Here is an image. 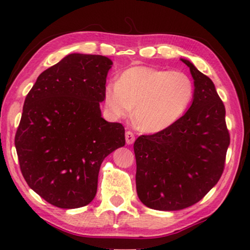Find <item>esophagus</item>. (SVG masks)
Returning <instances> with one entry per match:
<instances>
[{
  "label": "esophagus",
  "mask_w": 250,
  "mask_h": 250,
  "mask_svg": "<svg viewBox=\"0 0 250 250\" xmlns=\"http://www.w3.org/2000/svg\"><path fill=\"white\" fill-rule=\"evenodd\" d=\"M135 139H136V137H135L134 132H132V131L125 132V142H127L128 145H131L132 143L135 142Z\"/></svg>",
  "instance_id": "34e87169"
}]
</instances>
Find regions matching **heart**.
Masks as SVG:
<instances>
[{
  "label": "heart",
  "mask_w": 250,
  "mask_h": 250,
  "mask_svg": "<svg viewBox=\"0 0 250 250\" xmlns=\"http://www.w3.org/2000/svg\"><path fill=\"white\" fill-rule=\"evenodd\" d=\"M194 97V84L183 72L134 66L109 82L104 90L105 107L113 118H125L134 111L138 129L148 134L167 130L188 111Z\"/></svg>",
  "instance_id": "1"
}]
</instances>
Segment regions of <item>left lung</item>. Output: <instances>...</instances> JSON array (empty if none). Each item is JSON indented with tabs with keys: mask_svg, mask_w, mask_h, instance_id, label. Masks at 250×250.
<instances>
[{
	"mask_svg": "<svg viewBox=\"0 0 250 250\" xmlns=\"http://www.w3.org/2000/svg\"><path fill=\"white\" fill-rule=\"evenodd\" d=\"M194 97L188 112L167 130L136 139V189L155 210H181L197 204L221 178L229 134L225 107L214 83L189 61Z\"/></svg>",
	"mask_w": 250,
	"mask_h": 250,
	"instance_id": "obj_1",
	"label": "left lung"
}]
</instances>
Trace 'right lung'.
Listing matches in <instances>:
<instances>
[{"label": "right lung", "instance_id": "right-lung-1", "mask_svg": "<svg viewBox=\"0 0 250 250\" xmlns=\"http://www.w3.org/2000/svg\"><path fill=\"white\" fill-rule=\"evenodd\" d=\"M113 62L71 53L42 72L26 96L15 145L26 183L46 202L73 209L89 205L108 154L125 144L121 123L102 118Z\"/></svg>", "mask_w": 250, "mask_h": 250}]
</instances>
